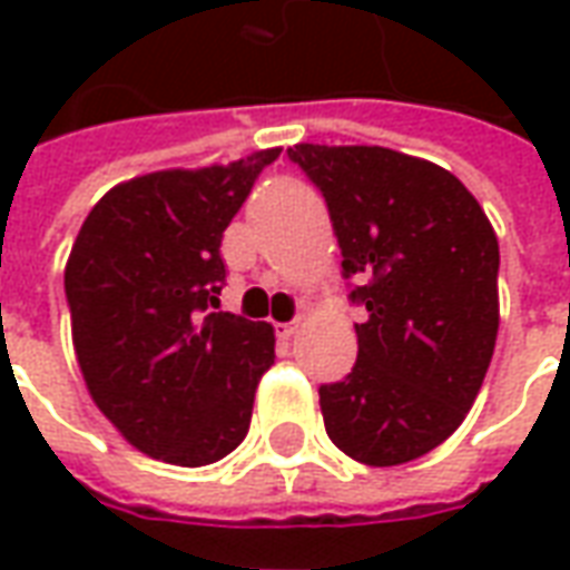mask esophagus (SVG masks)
<instances>
[{
	"label": "esophagus",
	"mask_w": 570,
	"mask_h": 570,
	"mask_svg": "<svg viewBox=\"0 0 570 570\" xmlns=\"http://www.w3.org/2000/svg\"><path fill=\"white\" fill-rule=\"evenodd\" d=\"M298 330V321H289V323H281V326H277V333L284 335V338H289V335L296 333Z\"/></svg>",
	"instance_id": "obj_1"
}]
</instances>
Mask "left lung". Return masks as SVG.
I'll use <instances>...</instances> for the list:
<instances>
[{"label": "left lung", "mask_w": 570, "mask_h": 570, "mask_svg": "<svg viewBox=\"0 0 570 570\" xmlns=\"http://www.w3.org/2000/svg\"><path fill=\"white\" fill-rule=\"evenodd\" d=\"M330 207L357 363L321 384L330 440L370 466L415 461L461 428L498 338V237L464 183L384 146L286 149Z\"/></svg>", "instance_id": "1"}]
</instances>
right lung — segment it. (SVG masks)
<instances>
[{
	"instance_id": "obj_1",
	"label": "right lung",
	"mask_w": 570,
	"mask_h": 570,
	"mask_svg": "<svg viewBox=\"0 0 570 570\" xmlns=\"http://www.w3.org/2000/svg\"><path fill=\"white\" fill-rule=\"evenodd\" d=\"M281 149L158 170L94 204L69 253L72 345L94 403L140 452L204 466L235 452L274 330L219 308L223 232Z\"/></svg>"
}]
</instances>
